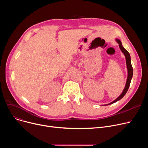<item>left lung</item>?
<instances>
[{
  "mask_svg": "<svg viewBox=\"0 0 148 148\" xmlns=\"http://www.w3.org/2000/svg\"><path fill=\"white\" fill-rule=\"evenodd\" d=\"M116 41L118 42V43L119 44V48L121 50V51L123 52V53L124 54V55L125 56L126 58V64H127V69H128V77H127V83L125 84V87L124 88L123 92L122 94H121V95L116 98L114 101H113V102H112L111 103L108 104L107 105H109L111 104H113L116 101H118L119 99H121V98H122L123 97V96L125 95V94L127 93V92L128 90V88L130 87V83L131 81V79L133 77V66L131 65V57L130 55V53H128V51L124 49L122 45V42L120 40H116Z\"/></svg>",
  "mask_w": 148,
  "mask_h": 148,
  "instance_id": "1",
  "label": "left lung"
}]
</instances>
